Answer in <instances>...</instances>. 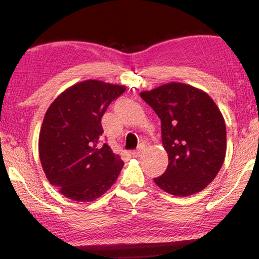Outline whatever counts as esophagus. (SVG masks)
I'll return each instance as SVG.
<instances>
[{
	"label": "esophagus",
	"instance_id": "1",
	"mask_svg": "<svg viewBox=\"0 0 259 259\" xmlns=\"http://www.w3.org/2000/svg\"><path fill=\"white\" fill-rule=\"evenodd\" d=\"M131 155H133L134 157H138V156L142 155V151H140V150L133 151V152H131Z\"/></svg>",
	"mask_w": 259,
	"mask_h": 259
}]
</instances>
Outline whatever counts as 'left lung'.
<instances>
[{
    "label": "left lung",
    "mask_w": 259,
    "mask_h": 259,
    "mask_svg": "<svg viewBox=\"0 0 259 259\" xmlns=\"http://www.w3.org/2000/svg\"><path fill=\"white\" fill-rule=\"evenodd\" d=\"M161 120L168 168L154 178L161 190L188 196L204 190L226 154V125L216 103L203 90L181 82L140 93Z\"/></svg>",
    "instance_id": "1"
}]
</instances>
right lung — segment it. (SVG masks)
Wrapping results in <instances>:
<instances>
[{"instance_id":"right-lung-1","label":"right lung","mask_w":259,"mask_h":259,"mask_svg":"<svg viewBox=\"0 0 259 259\" xmlns=\"http://www.w3.org/2000/svg\"><path fill=\"white\" fill-rule=\"evenodd\" d=\"M125 85L85 80L67 88L48 108L38 136V155L48 181L66 198L91 202L108 191L123 161L99 145L102 117Z\"/></svg>"}]
</instances>
